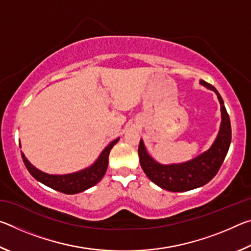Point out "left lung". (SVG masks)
<instances>
[{
    "instance_id": "obj_1",
    "label": "left lung",
    "mask_w": 251,
    "mask_h": 251,
    "mask_svg": "<svg viewBox=\"0 0 251 251\" xmlns=\"http://www.w3.org/2000/svg\"><path fill=\"white\" fill-rule=\"evenodd\" d=\"M201 84L214 91L222 106V126L215 143L206 152L193 160L177 165H160L147 154L143 141L139 142L138 155L141 166L150 179L169 192H187L206 185L222 167L231 142V125L229 115L218 91L205 80Z\"/></svg>"
}]
</instances>
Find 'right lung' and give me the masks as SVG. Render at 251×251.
Returning <instances> with one entry per match:
<instances>
[{
    "label": "right lung",
    "instance_id": "add662e5",
    "mask_svg": "<svg viewBox=\"0 0 251 251\" xmlns=\"http://www.w3.org/2000/svg\"><path fill=\"white\" fill-rule=\"evenodd\" d=\"M118 142V138L113 141L109 145L101 151L99 159L95 161L94 165L88 167L84 171H80L74 174H69V175H49L43 172L39 171L35 167L31 165V163L25 158L24 154L22 152V158L24 161L25 167L27 168L29 174L35 178L36 180L41 181L42 184L50 187L57 192H61L63 194H77L82 193L84 190L91 188L94 185H96L101 178H103L104 174L108 166V156L110 150L113 146Z\"/></svg>",
    "mask_w": 251,
    "mask_h": 251
}]
</instances>
